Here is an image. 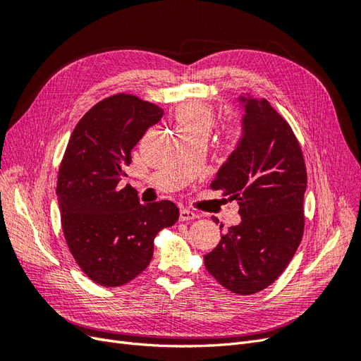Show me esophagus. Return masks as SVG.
Listing matches in <instances>:
<instances>
[{
    "instance_id": "esophagus-1",
    "label": "esophagus",
    "mask_w": 361,
    "mask_h": 361,
    "mask_svg": "<svg viewBox=\"0 0 361 361\" xmlns=\"http://www.w3.org/2000/svg\"><path fill=\"white\" fill-rule=\"evenodd\" d=\"M180 221H190V220H195L197 218V214L188 211V209H180Z\"/></svg>"
}]
</instances>
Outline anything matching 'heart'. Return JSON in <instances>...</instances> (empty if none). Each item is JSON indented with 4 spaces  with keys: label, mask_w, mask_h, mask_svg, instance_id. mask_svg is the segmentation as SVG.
Segmentation results:
<instances>
[{
    "label": "heart",
    "mask_w": 361,
    "mask_h": 361,
    "mask_svg": "<svg viewBox=\"0 0 361 361\" xmlns=\"http://www.w3.org/2000/svg\"><path fill=\"white\" fill-rule=\"evenodd\" d=\"M173 120L179 135L187 133H203L207 135L214 123V111L209 105L202 102H185L174 110ZM227 137L236 140L239 129L231 128L227 130Z\"/></svg>",
    "instance_id": "b5f03b06"
}]
</instances>
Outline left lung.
<instances>
[{"label":"left lung","mask_w":361,"mask_h":361,"mask_svg":"<svg viewBox=\"0 0 361 361\" xmlns=\"http://www.w3.org/2000/svg\"><path fill=\"white\" fill-rule=\"evenodd\" d=\"M236 102L244 113L241 137L211 187L238 200L241 223L203 259L221 286L250 295L285 271L301 243L307 173L290 126L267 99L247 93Z\"/></svg>","instance_id":"obj_1"}]
</instances>
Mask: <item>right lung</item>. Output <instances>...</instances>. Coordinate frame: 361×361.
Masks as SVG:
<instances>
[{"label":"right lung","mask_w":361,"mask_h":361,"mask_svg":"<svg viewBox=\"0 0 361 361\" xmlns=\"http://www.w3.org/2000/svg\"><path fill=\"white\" fill-rule=\"evenodd\" d=\"M164 111L133 94L96 104L75 126L60 166L57 197L64 238L76 264L101 286H122L154 256V238L178 221L170 200L141 204L118 182L130 150Z\"/></svg>","instance_id":"obj_1"}]
</instances>
